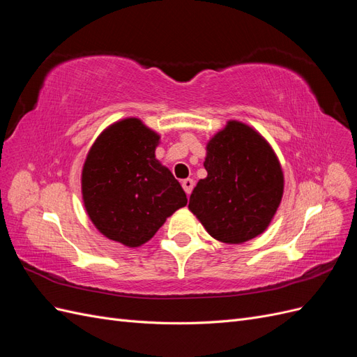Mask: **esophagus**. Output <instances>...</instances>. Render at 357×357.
Here are the masks:
<instances>
[{"label": "esophagus", "mask_w": 357, "mask_h": 357, "mask_svg": "<svg viewBox=\"0 0 357 357\" xmlns=\"http://www.w3.org/2000/svg\"><path fill=\"white\" fill-rule=\"evenodd\" d=\"M181 186H183V189H185L186 195L189 197L190 193H192V189H193V186H195V181H193L192 178H186V180H183V181H181Z\"/></svg>", "instance_id": "34e87169"}]
</instances>
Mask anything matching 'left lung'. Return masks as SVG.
Segmentation results:
<instances>
[{
	"label": "left lung",
	"mask_w": 357,
	"mask_h": 357,
	"mask_svg": "<svg viewBox=\"0 0 357 357\" xmlns=\"http://www.w3.org/2000/svg\"><path fill=\"white\" fill-rule=\"evenodd\" d=\"M207 177L193 189L189 210L222 243L262 234L283 197V171L262 135L231 121L207 144Z\"/></svg>",
	"instance_id": "1"
}]
</instances>
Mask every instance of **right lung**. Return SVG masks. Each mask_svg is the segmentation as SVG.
Here are the masks:
<instances>
[{"mask_svg":"<svg viewBox=\"0 0 357 357\" xmlns=\"http://www.w3.org/2000/svg\"><path fill=\"white\" fill-rule=\"evenodd\" d=\"M158 143L156 132L129 117L107 128L89 150L82 172L83 202L107 238L142 245L188 204L180 183L155 158Z\"/></svg>","mask_w":357,"mask_h":357,"instance_id":"obj_1","label":"right lung"}]
</instances>
